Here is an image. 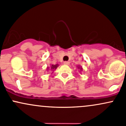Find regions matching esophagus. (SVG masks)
Here are the masks:
<instances>
[{
  "instance_id": "1",
  "label": "esophagus",
  "mask_w": 126,
  "mask_h": 126,
  "mask_svg": "<svg viewBox=\"0 0 126 126\" xmlns=\"http://www.w3.org/2000/svg\"><path fill=\"white\" fill-rule=\"evenodd\" d=\"M63 63H64L65 65H69L70 64V63H69L68 61H64L63 62Z\"/></svg>"
}]
</instances>
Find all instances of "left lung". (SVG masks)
<instances>
[{
    "label": "left lung",
    "mask_w": 126,
    "mask_h": 126,
    "mask_svg": "<svg viewBox=\"0 0 126 126\" xmlns=\"http://www.w3.org/2000/svg\"><path fill=\"white\" fill-rule=\"evenodd\" d=\"M77 67H78V66H77ZM78 68L79 69V70H80L79 71H82V70H83V69H82V67H80V66H79V65L78 67Z\"/></svg>",
    "instance_id": "left-lung-1"
}]
</instances>
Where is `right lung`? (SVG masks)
Returning a JSON list of instances; mask_svg holds the SVG:
<instances>
[{"mask_svg": "<svg viewBox=\"0 0 126 126\" xmlns=\"http://www.w3.org/2000/svg\"><path fill=\"white\" fill-rule=\"evenodd\" d=\"M58 67V64H56V65H51V67H47V70H49L50 69L51 70H55V69L57 68V67Z\"/></svg>", "mask_w": 126, "mask_h": 126, "instance_id": "obj_1", "label": "right lung"}]
</instances>
